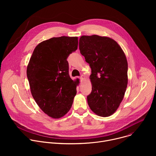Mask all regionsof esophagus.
<instances>
[{
  "instance_id": "1",
  "label": "esophagus",
  "mask_w": 156,
  "mask_h": 156,
  "mask_svg": "<svg viewBox=\"0 0 156 156\" xmlns=\"http://www.w3.org/2000/svg\"><path fill=\"white\" fill-rule=\"evenodd\" d=\"M80 80H81V81H83V80H84V79H85V76H84V75H82L80 76Z\"/></svg>"
}]
</instances>
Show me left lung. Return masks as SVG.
Returning a JSON list of instances; mask_svg holds the SVG:
<instances>
[{"label": "left lung", "instance_id": "obj_1", "mask_svg": "<svg viewBox=\"0 0 156 156\" xmlns=\"http://www.w3.org/2000/svg\"><path fill=\"white\" fill-rule=\"evenodd\" d=\"M80 53L90 64L92 91L87 104L96 115H112L122 102L128 84V63L124 52L113 39L98 35L82 36Z\"/></svg>", "mask_w": 156, "mask_h": 156}]
</instances>
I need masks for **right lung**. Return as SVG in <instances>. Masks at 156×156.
Listing matches in <instances>:
<instances>
[{"mask_svg":"<svg viewBox=\"0 0 156 156\" xmlns=\"http://www.w3.org/2000/svg\"><path fill=\"white\" fill-rule=\"evenodd\" d=\"M78 37H52L40 42L28 63L27 74L33 98L43 112L60 119L72 107L78 79L69 74V55L78 48Z\"/></svg>","mask_w":156,"mask_h":156,"instance_id":"right-lung-1","label":"right lung"}]
</instances>
